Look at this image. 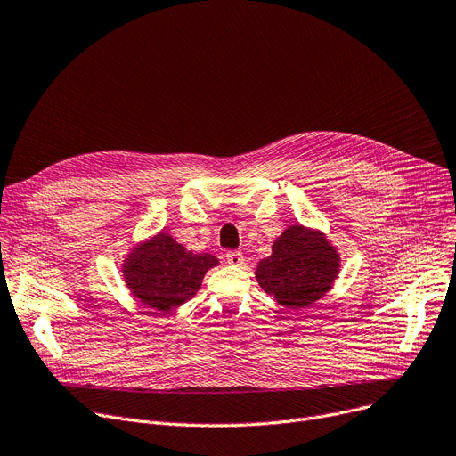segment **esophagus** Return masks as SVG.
Segmentation results:
<instances>
[{
	"label": "esophagus",
	"mask_w": 456,
	"mask_h": 456,
	"mask_svg": "<svg viewBox=\"0 0 456 456\" xmlns=\"http://www.w3.org/2000/svg\"><path fill=\"white\" fill-rule=\"evenodd\" d=\"M225 260H227V265H231V266H242L244 265V255L240 251H229L225 255Z\"/></svg>",
	"instance_id": "obj_1"
}]
</instances>
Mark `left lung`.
<instances>
[{
	"mask_svg": "<svg viewBox=\"0 0 456 456\" xmlns=\"http://www.w3.org/2000/svg\"><path fill=\"white\" fill-rule=\"evenodd\" d=\"M340 266V251L323 231L294 224L272 244V255L256 262L255 277L277 305L303 310L332 289Z\"/></svg>",
	"mask_w": 456,
	"mask_h": 456,
	"instance_id": "8db88e82",
	"label": "left lung"
}]
</instances>
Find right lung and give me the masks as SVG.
I'll list each match as a JSON object with an SVG mask.
<instances>
[{
	"label": "right lung",
	"mask_w": 456,
	"mask_h": 456,
	"mask_svg": "<svg viewBox=\"0 0 456 456\" xmlns=\"http://www.w3.org/2000/svg\"><path fill=\"white\" fill-rule=\"evenodd\" d=\"M218 265L214 255L190 251L167 231H159L127 249L119 272L138 303L172 313L198 294L207 272Z\"/></svg>",
	"instance_id": "obj_1"
}]
</instances>
